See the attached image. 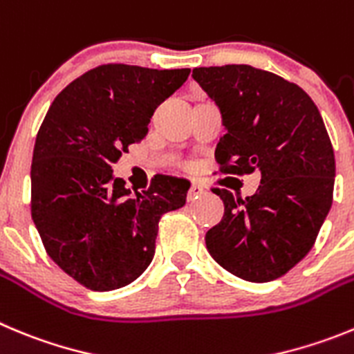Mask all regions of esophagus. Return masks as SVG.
Masks as SVG:
<instances>
[{
    "label": "esophagus",
    "instance_id": "1",
    "mask_svg": "<svg viewBox=\"0 0 354 354\" xmlns=\"http://www.w3.org/2000/svg\"><path fill=\"white\" fill-rule=\"evenodd\" d=\"M203 191H205V189H203V186H200L198 183H193V184H191V187H189V193H187V198H189V200L198 198Z\"/></svg>",
    "mask_w": 354,
    "mask_h": 354
}]
</instances>
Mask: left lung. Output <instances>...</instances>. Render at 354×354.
I'll return each instance as SVG.
<instances>
[{
    "mask_svg": "<svg viewBox=\"0 0 354 354\" xmlns=\"http://www.w3.org/2000/svg\"><path fill=\"white\" fill-rule=\"evenodd\" d=\"M193 79L221 112V171L261 174L244 200L214 189L225 216L207 232V249L236 277L274 281L310 251L332 207L335 156L325 122L302 87L270 71L226 64L194 68Z\"/></svg>",
    "mask_w": 354,
    "mask_h": 354,
    "instance_id": "1",
    "label": "left lung"
}]
</instances>
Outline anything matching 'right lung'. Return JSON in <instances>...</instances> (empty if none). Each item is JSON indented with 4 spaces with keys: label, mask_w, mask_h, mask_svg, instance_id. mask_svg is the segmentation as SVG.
<instances>
[{
    "label": "right lung",
    "mask_w": 354,
    "mask_h": 354,
    "mask_svg": "<svg viewBox=\"0 0 354 354\" xmlns=\"http://www.w3.org/2000/svg\"><path fill=\"white\" fill-rule=\"evenodd\" d=\"M189 68L103 64L64 87L40 126L31 163V217L52 261L89 290L133 283L154 258L158 223L184 207L187 186L154 177L131 194L112 165L147 135L156 106Z\"/></svg>",
    "instance_id": "right-lung-1"
}]
</instances>
